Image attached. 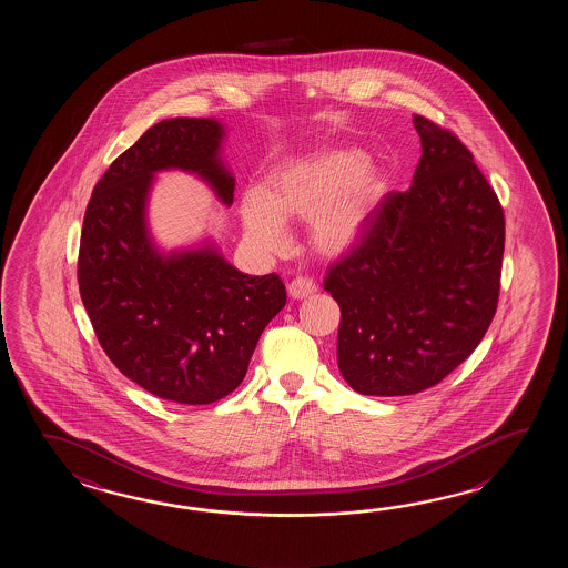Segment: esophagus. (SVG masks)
<instances>
[{"mask_svg":"<svg viewBox=\"0 0 568 568\" xmlns=\"http://www.w3.org/2000/svg\"><path fill=\"white\" fill-rule=\"evenodd\" d=\"M316 290H318V286L311 278H294L288 284V294L294 301L308 298V296H313Z\"/></svg>","mask_w":568,"mask_h":568,"instance_id":"obj_1","label":"esophagus"}]
</instances>
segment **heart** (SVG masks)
<instances>
[{
    "label": "heart",
    "mask_w": 568,
    "mask_h": 568,
    "mask_svg": "<svg viewBox=\"0 0 568 568\" xmlns=\"http://www.w3.org/2000/svg\"><path fill=\"white\" fill-rule=\"evenodd\" d=\"M379 179L355 148H333L290 162L267 181L266 194L243 199L247 240L260 252L286 247V221H311L308 237L323 255H343L362 237Z\"/></svg>",
    "instance_id": "b5f03b06"
}]
</instances>
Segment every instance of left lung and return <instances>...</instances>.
<instances>
[{
	"label": "left lung",
	"mask_w": 568,
	"mask_h": 568,
	"mask_svg": "<svg viewBox=\"0 0 568 568\" xmlns=\"http://www.w3.org/2000/svg\"><path fill=\"white\" fill-rule=\"evenodd\" d=\"M423 156L404 193L386 194L362 240L326 270L338 302V369L365 396H408L443 382L494 321L504 209L471 150L414 115Z\"/></svg>",
	"instance_id": "left-lung-1"
}]
</instances>
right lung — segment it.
Returning a JSON list of instances; mask_svg holds the SVG:
<instances>
[{"label": "right lung", "instance_id": "right-lung-1", "mask_svg": "<svg viewBox=\"0 0 568 568\" xmlns=\"http://www.w3.org/2000/svg\"><path fill=\"white\" fill-rule=\"evenodd\" d=\"M221 138V123L206 118L152 125L97 182L77 262L81 298L109 359L150 394L189 406L242 384L262 331L286 304L278 274H243L209 245L158 254L148 237L145 199L158 170L196 172L233 203Z\"/></svg>", "mask_w": 568, "mask_h": 568}]
</instances>
